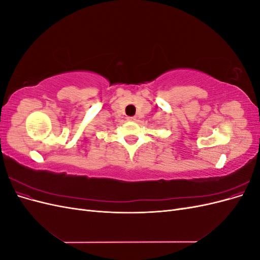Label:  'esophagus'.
<instances>
[{
  "instance_id": "1",
  "label": "esophagus",
  "mask_w": 260,
  "mask_h": 260,
  "mask_svg": "<svg viewBox=\"0 0 260 260\" xmlns=\"http://www.w3.org/2000/svg\"><path fill=\"white\" fill-rule=\"evenodd\" d=\"M128 120L129 121H135L136 120V117H128Z\"/></svg>"
}]
</instances>
